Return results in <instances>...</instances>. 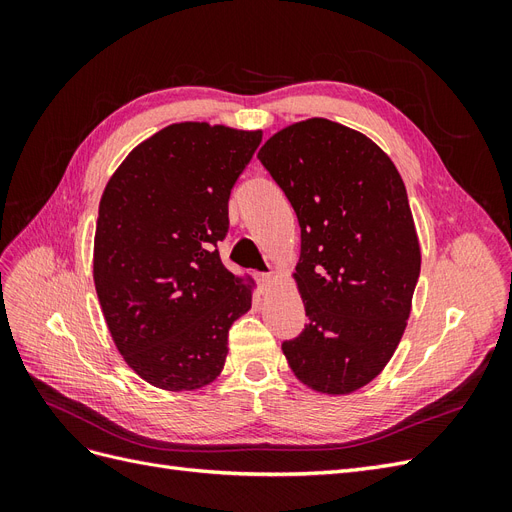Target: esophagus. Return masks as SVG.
I'll use <instances>...</instances> for the list:
<instances>
[{
	"mask_svg": "<svg viewBox=\"0 0 512 512\" xmlns=\"http://www.w3.org/2000/svg\"><path fill=\"white\" fill-rule=\"evenodd\" d=\"M256 280H258V284L262 288H265V286H269L273 282V275L271 273H256Z\"/></svg>",
	"mask_w": 512,
	"mask_h": 512,
	"instance_id": "obj_1",
	"label": "esophagus"
}]
</instances>
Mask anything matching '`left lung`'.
I'll use <instances>...</instances> for the list:
<instances>
[{"mask_svg":"<svg viewBox=\"0 0 512 512\" xmlns=\"http://www.w3.org/2000/svg\"><path fill=\"white\" fill-rule=\"evenodd\" d=\"M301 226L294 280L307 324L282 350L320 393H350L389 363L410 316L421 250L406 185L361 132L307 119L258 151Z\"/></svg>","mask_w":512,"mask_h":512,"instance_id":"obj_1","label":"left lung"}]
</instances>
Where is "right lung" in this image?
<instances>
[{
	"label": "right lung",
	"mask_w": 512,
	"mask_h": 512,
	"mask_svg": "<svg viewBox=\"0 0 512 512\" xmlns=\"http://www.w3.org/2000/svg\"><path fill=\"white\" fill-rule=\"evenodd\" d=\"M262 132L173 123L147 138L106 183L94 282L123 359L149 384L192 391L218 378L228 329L252 307L218 243L228 198Z\"/></svg>",
	"instance_id": "obj_1"
}]
</instances>
